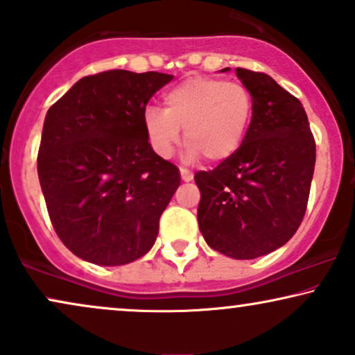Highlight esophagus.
<instances>
[{"label": "esophagus", "instance_id": "obj_1", "mask_svg": "<svg viewBox=\"0 0 355 355\" xmlns=\"http://www.w3.org/2000/svg\"><path fill=\"white\" fill-rule=\"evenodd\" d=\"M179 171H181V178H182V181H184V182H189V181H192V173H191V171H187V169H184V168H181Z\"/></svg>", "mask_w": 355, "mask_h": 355}]
</instances>
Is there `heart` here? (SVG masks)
Wrapping results in <instances>:
<instances>
[{"label":"heart","instance_id":"obj_1","mask_svg":"<svg viewBox=\"0 0 355 355\" xmlns=\"http://www.w3.org/2000/svg\"><path fill=\"white\" fill-rule=\"evenodd\" d=\"M253 112L247 87L214 77H191L164 94V110L148 107L143 121L153 151L169 157L181 139L186 157L225 161L242 144Z\"/></svg>","mask_w":355,"mask_h":355}]
</instances>
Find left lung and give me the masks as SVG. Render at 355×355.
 <instances>
[{"label": "left lung", "instance_id": "1", "mask_svg": "<svg viewBox=\"0 0 355 355\" xmlns=\"http://www.w3.org/2000/svg\"><path fill=\"white\" fill-rule=\"evenodd\" d=\"M235 72L252 95V120L235 155L196 173L198 222L214 250L252 260L283 247L301 225L316 143L298 98L266 73Z\"/></svg>", "mask_w": 355, "mask_h": 355}]
</instances>
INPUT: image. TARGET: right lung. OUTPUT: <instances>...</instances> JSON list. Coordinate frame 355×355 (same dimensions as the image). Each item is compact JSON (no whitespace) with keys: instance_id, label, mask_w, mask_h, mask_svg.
<instances>
[{"instance_id":"obj_1","label":"right lung","mask_w":355,"mask_h":355,"mask_svg":"<svg viewBox=\"0 0 355 355\" xmlns=\"http://www.w3.org/2000/svg\"><path fill=\"white\" fill-rule=\"evenodd\" d=\"M171 80L161 72H100L47 110L39 182L55 234L82 260L126 265L156 242L181 176L153 151L143 115Z\"/></svg>"}]
</instances>
